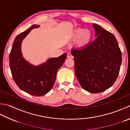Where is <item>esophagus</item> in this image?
I'll list each match as a JSON object with an SVG mask.
<instances>
[{"mask_svg":"<svg viewBox=\"0 0 130 130\" xmlns=\"http://www.w3.org/2000/svg\"><path fill=\"white\" fill-rule=\"evenodd\" d=\"M67 57L69 58H73V56L72 55V54L71 53H68L67 54Z\"/></svg>","mask_w":130,"mask_h":130,"instance_id":"obj_1","label":"esophagus"}]
</instances>
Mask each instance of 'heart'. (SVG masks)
Segmentation results:
<instances>
[{"mask_svg": "<svg viewBox=\"0 0 130 130\" xmlns=\"http://www.w3.org/2000/svg\"><path fill=\"white\" fill-rule=\"evenodd\" d=\"M69 38L73 40L78 39V44L79 46H85L88 44L92 38V34L90 30H86L83 28H77L69 34Z\"/></svg>", "mask_w": 130, "mask_h": 130, "instance_id": "b5f03b06", "label": "heart"}]
</instances>
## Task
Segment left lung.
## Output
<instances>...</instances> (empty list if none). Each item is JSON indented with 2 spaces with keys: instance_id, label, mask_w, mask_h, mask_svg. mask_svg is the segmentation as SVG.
<instances>
[{
  "instance_id": "1",
  "label": "left lung",
  "mask_w": 130,
  "mask_h": 130,
  "mask_svg": "<svg viewBox=\"0 0 130 130\" xmlns=\"http://www.w3.org/2000/svg\"><path fill=\"white\" fill-rule=\"evenodd\" d=\"M96 39L82 48L72 49L75 73L83 89L90 93L105 91L117 78L122 53L117 40L111 32L93 24Z\"/></svg>"
}]
</instances>
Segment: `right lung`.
<instances>
[{
	"mask_svg": "<svg viewBox=\"0 0 130 130\" xmlns=\"http://www.w3.org/2000/svg\"><path fill=\"white\" fill-rule=\"evenodd\" d=\"M39 25H34L15 38L9 54V66L13 80L21 90L35 96H43L51 90L56 73L67 58L63 53L56 58H50L38 66L30 64L23 57L21 43L30 31Z\"/></svg>",
	"mask_w": 130,
	"mask_h": 130,
	"instance_id": "1",
	"label": "right lung"
}]
</instances>
